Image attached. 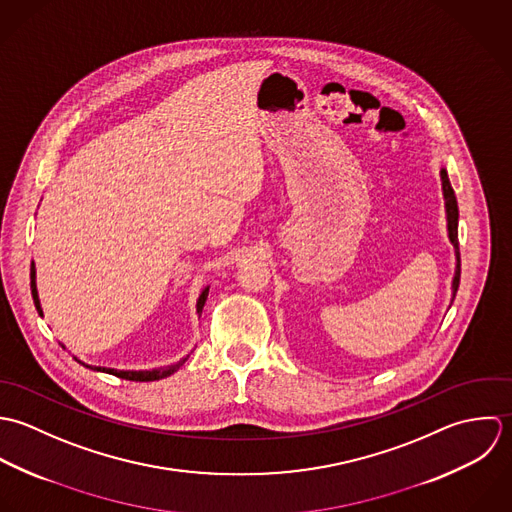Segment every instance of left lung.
Here are the masks:
<instances>
[{"mask_svg": "<svg viewBox=\"0 0 512 512\" xmlns=\"http://www.w3.org/2000/svg\"><path fill=\"white\" fill-rule=\"evenodd\" d=\"M441 176V192H443V200H445V219H447V237L453 245L455 251V273H453V281H451V303L457 295L459 289V277H461V257H459V239H457V225H459V207H457V198L455 192L451 188L447 170L441 168L439 170Z\"/></svg>", "mask_w": 512, "mask_h": 512, "instance_id": "8db88e82", "label": "left lung"}]
</instances>
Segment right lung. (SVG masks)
Segmentation results:
<instances>
[{"label":"right lung","mask_w":512,"mask_h":512,"mask_svg":"<svg viewBox=\"0 0 512 512\" xmlns=\"http://www.w3.org/2000/svg\"><path fill=\"white\" fill-rule=\"evenodd\" d=\"M37 271H35V263H31V295H33V303H35V308H37V312H39V316H43V308H41V301H39V293H37ZM207 293H209V285L205 287L204 291L200 293V297H198V303H196V310H198V314L204 310L205 299H207ZM63 348H65V344L63 342H59ZM79 364H83L85 368H89V370H95V372H104V374H112V376H118V378H122V380H132V382H154V380H162V378H168V376H172L174 372H178L184 364H186V360L190 358V354L186 356V358H182L180 362H176V364H170V366H160V368H152V370H116V368H104V366H91V364H85L83 360H79L77 356H73Z\"/></svg>","instance_id":"1"}]
</instances>
